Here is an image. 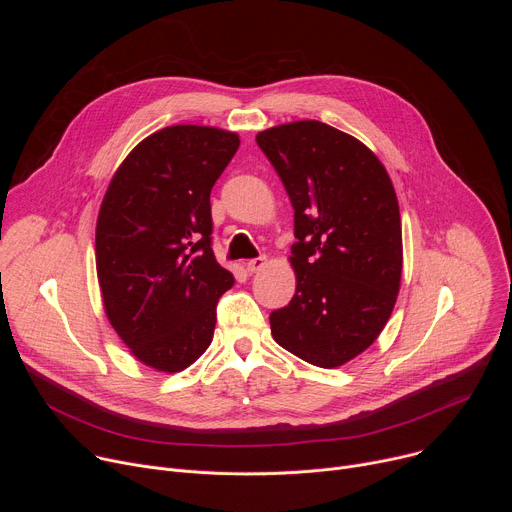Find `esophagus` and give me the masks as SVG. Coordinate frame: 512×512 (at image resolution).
<instances>
[{
	"label": "esophagus",
	"mask_w": 512,
	"mask_h": 512,
	"mask_svg": "<svg viewBox=\"0 0 512 512\" xmlns=\"http://www.w3.org/2000/svg\"><path fill=\"white\" fill-rule=\"evenodd\" d=\"M265 263H267V257H265V255H259V257H255V259H249V261L245 263V267H247L249 273H255V271L263 269Z\"/></svg>",
	"instance_id": "esophagus-1"
}]
</instances>
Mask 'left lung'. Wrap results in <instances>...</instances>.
<instances>
[{"label":"left lung","instance_id":"1","mask_svg":"<svg viewBox=\"0 0 512 512\" xmlns=\"http://www.w3.org/2000/svg\"><path fill=\"white\" fill-rule=\"evenodd\" d=\"M257 145L294 206L296 296L269 316L279 346L322 369L367 350L385 328L403 267L401 216L377 156L320 121L277 125Z\"/></svg>","mask_w":512,"mask_h":512}]
</instances>
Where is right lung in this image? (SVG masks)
<instances>
[{"mask_svg":"<svg viewBox=\"0 0 512 512\" xmlns=\"http://www.w3.org/2000/svg\"><path fill=\"white\" fill-rule=\"evenodd\" d=\"M239 143L214 127L160 129L125 158L103 198L95 245L105 312L152 369L190 367L235 283L212 251L210 190Z\"/></svg>","mask_w":512,"mask_h":512,"instance_id":"obj_1","label":"right lung"}]
</instances>
